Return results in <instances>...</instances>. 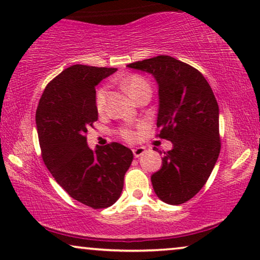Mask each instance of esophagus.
<instances>
[{
	"instance_id": "esophagus-1",
	"label": "esophagus",
	"mask_w": 260,
	"mask_h": 260,
	"mask_svg": "<svg viewBox=\"0 0 260 260\" xmlns=\"http://www.w3.org/2000/svg\"><path fill=\"white\" fill-rule=\"evenodd\" d=\"M147 151L145 150V148H143V147H137V148H135V149H133V152H134V156L135 157H140V156H142L144 154V152Z\"/></svg>"
}]
</instances>
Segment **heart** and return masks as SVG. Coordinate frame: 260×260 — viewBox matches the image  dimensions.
Masks as SVG:
<instances>
[{
	"mask_svg": "<svg viewBox=\"0 0 260 260\" xmlns=\"http://www.w3.org/2000/svg\"><path fill=\"white\" fill-rule=\"evenodd\" d=\"M123 87L126 93L129 94L133 99L136 98L138 94L142 93V92L150 91V87H149V84L147 83V80L140 76H131L127 78V79L124 80ZM105 97H106V88L101 87L97 91V94H95V105H97L98 111H102V110L104 109ZM120 135H122L123 138H125L127 141H133L135 138V134L129 129L120 130Z\"/></svg>",
	"mask_w": 260,
	"mask_h": 260,
	"instance_id": "1",
	"label": "heart"
}]
</instances>
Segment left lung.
Returning a JSON list of instances; mask_svg holds the SVG:
<instances>
[{
  "label": "left lung",
  "mask_w": 260,
  "mask_h": 260,
  "mask_svg": "<svg viewBox=\"0 0 260 260\" xmlns=\"http://www.w3.org/2000/svg\"><path fill=\"white\" fill-rule=\"evenodd\" d=\"M127 67L150 73L158 85V136L172 142L173 149L165 152L151 183L159 200L181 205L205 186L219 157L218 103L205 77L173 56Z\"/></svg>",
  "instance_id": "8db88e82"
}]
</instances>
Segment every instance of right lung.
Masks as SVG:
<instances>
[{"label":"right lung","instance_id":"add662e5","mask_svg":"<svg viewBox=\"0 0 260 260\" xmlns=\"http://www.w3.org/2000/svg\"><path fill=\"white\" fill-rule=\"evenodd\" d=\"M116 71L67 67L46 86L35 115L47 169L71 198L94 209L118 200L134 158L129 148L116 142L92 150L85 137L98 119L95 86Z\"/></svg>","mask_w":260,"mask_h":260}]
</instances>
